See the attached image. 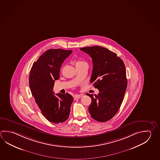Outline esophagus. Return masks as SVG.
I'll return each instance as SVG.
<instances>
[{
  "instance_id": "1",
  "label": "esophagus",
  "mask_w": 160,
  "mask_h": 160,
  "mask_svg": "<svg viewBox=\"0 0 160 160\" xmlns=\"http://www.w3.org/2000/svg\"><path fill=\"white\" fill-rule=\"evenodd\" d=\"M82 96H83V94H76L74 96V98H75V100H76V99H79Z\"/></svg>"
}]
</instances>
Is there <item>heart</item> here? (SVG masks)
Returning <instances> with one entry per match:
<instances>
[{"label":"heart","instance_id":"obj_1","mask_svg":"<svg viewBox=\"0 0 160 160\" xmlns=\"http://www.w3.org/2000/svg\"><path fill=\"white\" fill-rule=\"evenodd\" d=\"M75 64L76 67H78L81 66L82 64L87 63L84 60H82L81 59H78V60H76Z\"/></svg>","mask_w":160,"mask_h":160}]
</instances>
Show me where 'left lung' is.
<instances>
[{"instance_id": "left-lung-1", "label": "left lung", "mask_w": 160, "mask_h": 160, "mask_svg": "<svg viewBox=\"0 0 160 160\" xmlns=\"http://www.w3.org/2000/svg\"><path fill=\"white\" fill-rule=\"evenodd\" d=\"M80 50L92 58L90 82L99 90L94 96L87 94L92 99L89 112L94 120L105 122L117 114L123 100L127 86L125 65L117 54L103 47H85Z\"/></svg>"}]
</instances>
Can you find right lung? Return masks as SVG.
<instances>
[{"instance_id":"obj_1","label":"right lung","mask_w":160,"mask_h":160,"mask_svg":"<svg viewBox=\"0 0 160 160\" xmlns=\"http://www.w3.org/2000/svg\"><path fill=\"white\" fill-rule=\"evenodd\" d=\"M72 50L50 49L41 55L30 69V91L42 114L48 121L62 123L69 117L72 96L53 92L55 80L59 78L60 67Z\"/></svg>"}]
</instances>
